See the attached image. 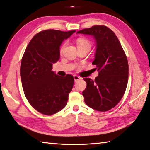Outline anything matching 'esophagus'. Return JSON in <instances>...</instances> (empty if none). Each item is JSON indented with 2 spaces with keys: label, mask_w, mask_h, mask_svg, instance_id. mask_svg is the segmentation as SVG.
<instances>
[{
  "label": "esophagus",
  "mask_w": 150,
  "mask_h": 150,
  "mask_svg": "<svg viewBox=\"0 0 150 150\" xmlns=\"http://www.w3.org/2000/svg\"><path fill=\"white\" fill-rule=\"evenodd\" d=\"M73 77H74V80H75V81H77L78 80H79V79H81V77H79V76H77V75H74L73 76Z\"/></svg>",
  "instance_id": "obj_1"
}]
</instances>
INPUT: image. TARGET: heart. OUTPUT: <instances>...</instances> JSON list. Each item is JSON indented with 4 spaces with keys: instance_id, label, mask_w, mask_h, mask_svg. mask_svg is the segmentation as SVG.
I'll return each instance as SVG.
<instances>
[{
    "instance_id": "heart-1",
    "label": "heart",
    "mask_w": 150,
    "mask_h": 150,
    "mask_svg": "<svg viewBox=\"0 0 150 150\" xmlns=\"http://www.w3.org/2000/svg\"><path fill=\"white\" fill-rule=\"evenodd\" d=\"M77 47H91V43L87 40L83 39V38H79L77 40ZM66 44H65L62 47V51L63 50Z\"/></svg>"
}]
</instances>
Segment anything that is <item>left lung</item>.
<instances>
[{"label": "left lung", "instance_id": "8db88e82", "mask_svg": "<svg viewBox=\"0 0 150 150\" xmlns=\"http://www.w3.org/2000/svg\"><path fill=\"white\" fill-rule=\"evenodd\" d=\"M77 34L92 35L96 52L93 64L98 75L95 80L85 78L87 87L83 91L85 103L96 110L105 112L117 105L128 84V63L120 42L113 31L105 26H94Z\"/></svg>", "mask_w": 150, "mask_h": 150}]
</instances>
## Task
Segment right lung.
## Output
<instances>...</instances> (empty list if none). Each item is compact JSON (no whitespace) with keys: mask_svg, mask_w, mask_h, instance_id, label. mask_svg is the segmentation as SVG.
<instances>
[{"mask_svg":"<svg viewBox=\"0 0 150 150\" xmlns=\"http://www.w3.org/2000/svg\"><path fill=\"white\" fill-rule=\"evenodd\" d=\"M75 30H46L35 34L28 45L20 65V77L27 100L39 112L52 115L65 107L74 78L59 76L52 65L60 57V45Z\"/></svg>","mask_w":150,"mask_h":150,"instance_id":"1","label":"right lung"}]
</instances>
